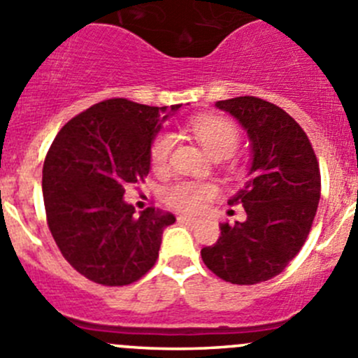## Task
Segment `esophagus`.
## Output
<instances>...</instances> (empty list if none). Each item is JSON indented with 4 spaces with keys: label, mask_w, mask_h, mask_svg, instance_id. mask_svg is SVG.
<instances>
[{
    "label": "esophagus",
    "mask_w": 358,
    "mask_h": 358,
    "mask_svg": "<svg viewBox=\"0 0 358 358\" xmlns=\"http://www.w3.org/2000/svg\"><path fill=\"white\" fill-rule=\"evenodd\" d=\"M178 220L180 223H189V225H194L196 223V218H192V216H187V215H178Z\"/></svg>",
    "instance_id": "esophagus-1"
}]
</instances>
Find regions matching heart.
<instances>
[{
	"label": "heart",
	"mask_w": 358,
	"mask_h": 358,
	"mask_svg": "<svg viewBox=\"0 0 358 358\" xmlns=\"http://www.w3.org/2000/svg\"><path fill=\"white\" fill-rule=\"evenodd\" d=\"M190 131L194 133L202 149L211 157H229L236 152L239 145V129L232 121L223 117H197L190 122ZM175 136L164 131L154 138L150 147V159L156 168H162L171 156ZM215 196V187L209 183L180 182L166 192L169 206L185 213H197L209 197Z\"/></svg>",
	"instance_id": "1"
}]
</instances>
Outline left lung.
<instances>
[{
	"instance_id": "1",
	"label": "left lung",
	"mask_w": 358,
	"mask_h": 358,
	"mask_svg": "<svg viewBox=\"0 0 358 358\" xmlns=\"http://www.w3.org/2000/svg\"><path fill=\"white\" fill-rule=\"evenodd\" d=\"M215 107L237 119L249 140L248 180L229 199L244 206L246 220L220 223V239L201 256L220 279L249 286L279 275L305 244L320 199L319 162L306 133L280 107L256 96Z\"/></svg>"
}]
</instances>
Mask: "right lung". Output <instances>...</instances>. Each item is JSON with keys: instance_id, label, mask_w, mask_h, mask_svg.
I'll use <instances>...</instances> for the list:
<instances>
[{"instance_id": "add662e5", "label": "right lung", "mask_w": 358, "mask_h": 358, "mask_svg": "<svg viewBox=\"0 0 358 358\" xmlns=\"http://www.w3.org/2000/svg\"><path fill=\"white\" fill-rule=\"evenodd\" d=\"M180 107L103 100L53 140L43 166L46 220L64 258L86 279L126 286L156 263L162 232L176 218L156 208L135 216L124 192L149 175L154 138Z\"/></svg>"}]
</instances>
